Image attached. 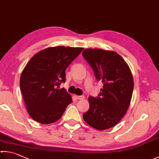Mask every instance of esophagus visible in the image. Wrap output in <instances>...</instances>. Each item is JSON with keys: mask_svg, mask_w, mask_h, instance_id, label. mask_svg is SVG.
Segmentation results:
<instances>
[{"mask_svg": "<svg viewBox=\"0 0 159 159\" xmlns=\"http://www.w3.org/2000/svg\"><path fill=\"white\" fill-rule=\"evenodd\" d=\"M75 97L77 100H83V99L84 98V95H75Z\"/></svg>", "mask_w": 159, "mask_h": 159, "instance_id": "obj_1", "label": "esophagus"}]
</instances>
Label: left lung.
<instances>
[{"label":"left lung","instance_id":"obj_1","mask_svg":"<svg viewBox=\"0 0 159 159\" xmlns=\"http://www.w3.org/2000/svg\"><path fill=\"white\" fill-rule=\"evenodd\" d=\"M82 56L98 81L104 84L98 98L89 97L84 121L98 130L111 128L126 114L134 90V79L128 64L114 51L89 48Z\"/></svg>","mask_w":159,"mask_h":159}]
</instances>
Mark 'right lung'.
<instances>
[{"label": "right lung", "mask_w": 159, "mask_h": 159, "mask_svg": "<svg viewBox=\"0 0 159 159\" xmlns=\"http://www.w3.org/2000/svg\"><path fill=\"white\" fill-rule=\"evenodd\" d=\"M83 48L50 47L32 57L23 70L20 89L29 115L41 124L61 118L69 104L70 95L57 89L66 82L65 71Z\"/></svg>", "instance_id": "add662e5"}]
</instances>
